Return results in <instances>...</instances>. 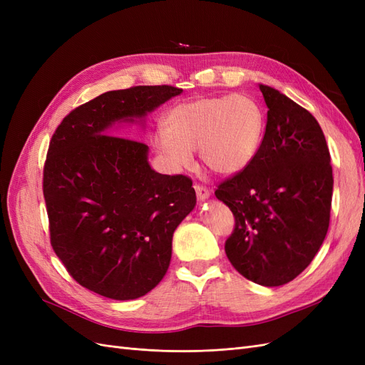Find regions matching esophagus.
<instances>
[{"instance_id":"34e87169","label":"esophagus","mask_w":365,"mask_h":365,"mask_svg":"<svg viewBox=\"0 0 365 365\" xmlns=\"http://www.w3.org/2000/svg\"><path fill=\"white\" fill-rule=\"evenodd\" d=\"M195 190H196V196L197 200L200 201H205L210 197V190L207 189V187L201 185V184H195Z\"/></svg>"}]
</instances>
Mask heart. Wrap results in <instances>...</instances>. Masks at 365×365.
<instances>
[{
	"label": "heart",
	"instance_id": "obj_1",
	"mask_svg": "<svg viewBox=\"0 0 365 365\" xmlns=\"http://www.w3.org/2000/svg\"><path fill=\"white\" fill-rule=\"evenodd\" d=\"M153 146L172 169L190 168L200 152L208 170L236 175L256 158L264 134L262 106L245 94L197 97L170 108Z\"/></svg>",
	"mask_w": 365,
	"mask_h": 365
}]
</instances>
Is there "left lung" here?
Segmentation results:
<instances>
[{
	"label": "left lung",
	"instance_id": "1",
	"mask_svg": "<svg viewBox=\"0 0 365 365\" xmlns=\"http://www.w3.org/2000/svg\"><path fill=\"white\" fill-rule=\"evenodd\" d=\"M259 88L268 106L260 149L215 195L235 215L228 260L245 279L271 288L294 280L322 247L334 176L315 117L274 88Z\"/></svg>",
	"mask_w": 365,
	"mask_h": 365
}]
</instances>
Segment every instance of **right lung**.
Instances as JSON below:
<instances>
[{
    "instance_id": "right-lung-1",
    "label": "right lung",
    "mask_w": 365,
    "mask_h": 365,
    "mask_svg": "<svg viewBox=\"0 0 365 365\" xmlns=\"http://www.w3.org/2000/svg\"><path fill=\"white\" fill-rule=\"evenodd\" d=\"M170 85L108 91L62 120L43 164L50 242L71 277L113 300L163 280L173 231L196 205L192 180L150 168L149 148L115 134L180 96Z\"/></svg>"
}]
</instances>
